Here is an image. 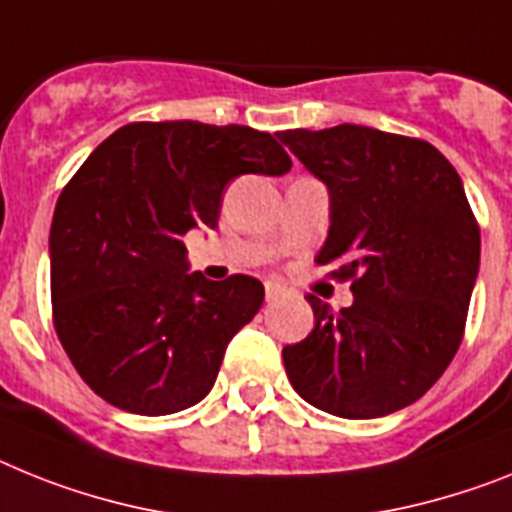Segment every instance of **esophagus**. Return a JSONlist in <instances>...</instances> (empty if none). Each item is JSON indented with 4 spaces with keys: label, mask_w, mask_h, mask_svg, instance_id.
Listing matches in <instances>:
<instances>
[{
    "label": "esophagus",
    "mask_w": 512,
    "mask_h": 512,
    "mask_svg": "<svg viewBox=\"0 0 512 512\" xmlns=\"http://www.w3.org/2000/svg\"><path fill=\"white\" fill-rule=\"evenodd\" d=\"M283 294H286V291H283L278 283H265V299H268V304L278 302Z\"/></svg>",
    "instance_id": "1"
}]
</instances>
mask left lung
Listing matches in <instances>:
<instances>
[{"instance_id": "8db88e82", "label": "left lung", "mask_w": 512, "mask_h": 512, "mask_svg": "<svg viewBox=\"0 0 512 512\" xmlns=\"http://www.w3.org/2000/svg\"><path fill=\"white\" fill-rule=\"evenodd\" d=\"M281 143L330 190L317 263L351 281L341 312L307 296L315 330L283 349L315 409L375 419L419 401L453 362L479 273V223L453 163L427 140L359 124L286 130Z\"/></svg>"}]
</instances>
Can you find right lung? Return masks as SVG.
<instances>
[{
	"mask_svg": "<svg viewBox=\"0 0 512 512\" xmlns=\"http://www.w3.org/2000/svg\"><path fill=\"white\" fill-rule=\"evenodd\" d=\"M289 169L268 132L190 119L124 124L90 153L59 195L49 252L54 330L93 393L143 416L203 401L265 289L187 273L182 234L216 229L231 179Z\"/></svg>",
	"mask_w": 512,
	"mask_h": 512,
	"instance_id": "1",
	"label": "right lung"
}]
</instances>
